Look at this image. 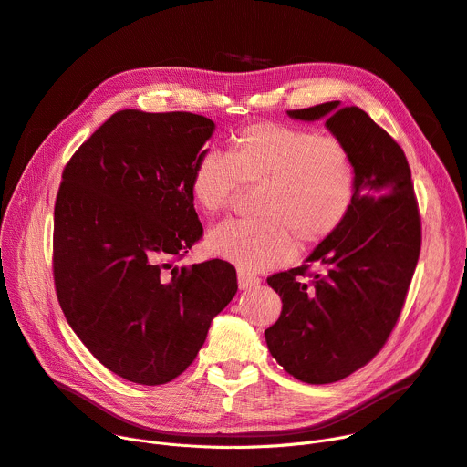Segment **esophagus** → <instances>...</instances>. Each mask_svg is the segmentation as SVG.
<instances>
[{"label":"esophagus","mask_w":467,"mask_h":467,"mask_svg":"<svg viewBox=\"0 0 467 467\" xmlns=\"http://www.w3.org/2000/svg\"><path fill=\"white\" fill-rule=\"evenodd\" d=\"M237 282H239L241 290H250V288H256V285L260 284V276H256L254 273H250L246 269H239Z\"/></svg>","instance_id":"obj_1"}]
</instances>
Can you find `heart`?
Listing matches in <instances>:
<instances>
[{"instance_id": "heart-1", "label": "heart", "mask_w": 467, "mask_h": 467, "mask_svg": "<svg viewBox=\"0 0 467 467\" xmlns=\"http://www.w3.org/2000/svg\"><path fill=\"white\" fill-rule=\"evenodd\" d=\"M258 187L253 221H226L207 235L214 256L244 269H271L331 239L357 196V162L342 141L278 121L232 132L226 157L203 153L189 191L200 211L219 214L239 189Z\"/></svg>"}]
</instances>
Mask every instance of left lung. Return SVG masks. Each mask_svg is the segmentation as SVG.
I'll list each match as a JSON object with an SVG mask.
<instances>
[{
    "label": "left lung",
    "mask_w": 467,
    "mask_h": 467,
    "mask_svg": "<svg viewBox=\"0 0 467 467\" xmlns=\"http://www.w3.org/2000/svg\"><path fill=\"white\" fill-rule=\"evenodd\" d=\"M326 127L357 162V196L340 230L301 267L267 284L282 312L265 329L271 355L294 378L324 385L370 363L400 317L420 253V217L402 148L357 106L290 110ZM325 267L310 274L309 265Z\"/></svg>",
    "instance_id": "left-lung-1"
}]
</instances>
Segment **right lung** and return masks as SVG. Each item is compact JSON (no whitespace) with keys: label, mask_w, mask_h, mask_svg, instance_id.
Listing matches in <instances>:
<instances>
[{"label":"right lung","mask_w":467,"mask_h":467,"mask_svg":"<svg viewBox=\"0 0 467 467\" xmlns=\"http://www.w3.org/2000/svg\"><path fill=\"white\" fill-rule=\"evenodd\" d=\"M214 123L121 110L70 157L54 207L59 306L99 363L162 385L191 367L237 292L224 260L177 265L203 228L191 171Z\"/></svg>","instance_id":"1"}]
</instances>
